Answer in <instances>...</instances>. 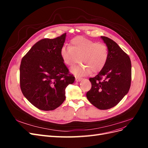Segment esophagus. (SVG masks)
<instances>
[{
	"mask_svg": "<svg viewBox=\"0 0 148 148\" xmlns=\"http://www.w3.org/2000/svg\"><path fill=\"white\" fill-rule=\"evenodd\" d=\"M82 79V78H81V77H77V76H76V77H75V80L77 82H80Z\"/></svg>",
	"mask_w": 148,
	"mask_h": 148,
	"instance_id": "1",
	"label": "esophagus"
}]
</instances>
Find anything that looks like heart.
Segmentation results:
<instances>
[{
    "label": "heart",
    "instance_id": "heart-1",
    "mask_svg": "<svg viewBox=\"0 0 148 148\" xmlns=\"http://www.w3.org/2000/svg\"><path fill=\"white\" fill-rule=\"evenodd\" d=\"M71 46L64 45L61 48L60 56L64 63L73 66L78 62L84 65L75 66L71 72L77 76H84L100 71L105 66L108 60V49L104 44L83 37L71 39Z\"/></svg>",
    "mask_w": 148,
    "mask_h": 148
}]
</instances>
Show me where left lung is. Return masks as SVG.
<instances>
[{
  "label": "left lung",
  "mask_w": 148,
  "mask_h": 148,
  "mask_svg": "<svg viewBox=\"0 0 148 148\" xmlns=\"http://www.w3.org/2000/svg\"><path fill=\"white\" fill-rule=\"evenodd\" d=\"M108 49L109 57L102 70L90 78L91 88L86 97L101 110L117 105L128 92L132 80V64L129 56L113 40L101 36Z\"/></svg>",
  "instance_id": "8db88e82"
}]
</instances>
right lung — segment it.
Masks as SVG:
<instances>
[{
    "label": "right lung",
    "instance_id": "obj_1",
    "mask_svg": "<svg viewBox=\"0 0 148 148\" xmlns=\"http://www.w3.org/2000/svg\"><path fill=\"white\" fill-rule=\"evenodd\" d=\"M66 33L54 39H42L22 58L20 67V88L24 96L42 110H52L65 99V88L73 83L60 56Z\"/></svg>",
    "mask_w": 148,
    "mask_h": 148
}]
</instances>
